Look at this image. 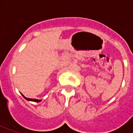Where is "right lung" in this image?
<instances>
[{
    "label": "right lung",
    "instance_id": "right-lung-1",
    "mask_svg": "<svg viewBox=\"0 0 133 133\" xmlns=\"http://www.w3.org/2000/svg\"><path fill=\"white\" fill-rule=\"evenodd\" d=\"M22 96L23 97L24 99H25L27 101H34V102H41V99H30V98H27V97H25V96H24L23 94H21Z\"/></svg>",
    "mask_w": 133,
    "mask_h": 133
}]
</instances>
